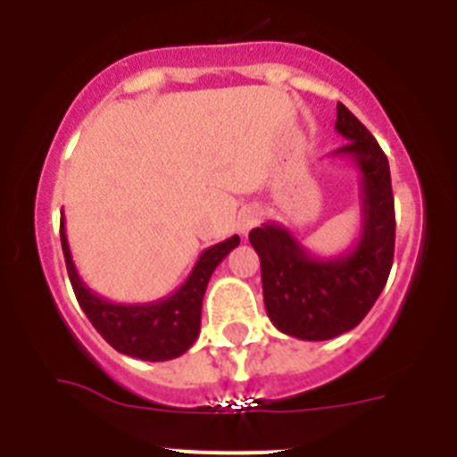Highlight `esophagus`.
I'll list each match as a JSON object with an SVG mask.
<instances>
[{
    "instance_id": "1",
    "label": "esophagus",
    "mask_w": 457,
    "mask_h": 457,
    "mask_svg": "<svg viewBox=\"0 0 457 457\" xmlns=\"http://www.w3.org/2000/svg\"><path fill=\"white\" fill-rule=\"evenodd\" d=\"M261 217H263V210L258 208V205H245V208L237 212V231H240L242 236H247L253 226H258Z\"/></svg>"
}]
</instances>
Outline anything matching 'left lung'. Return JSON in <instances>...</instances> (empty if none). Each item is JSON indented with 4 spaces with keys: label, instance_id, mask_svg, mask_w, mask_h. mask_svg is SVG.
Returning <instances> with one entry per match:
<instances>
[{
    "label": "left lung",
    "instance_id": "left-lung-1",
    "mask_svg": "<svg viewBox=\"0 0 457 457\" xmlns=\"http://www.w3.org/2000/svg\"><path fill=\"white\" fill-rule=\"evenodd\" d=\"M337 132L348 139L334 151L361 173V233L337 258L311 256L281 224L249 233L261 258L263 300L278 332L302 341L341 337L364 320L389 278L395 245V212L389 160L375 137L345 104H337Z\"/></svg>",
    "mask_w": 457,
    "mask_h": 457
}]
</instances>
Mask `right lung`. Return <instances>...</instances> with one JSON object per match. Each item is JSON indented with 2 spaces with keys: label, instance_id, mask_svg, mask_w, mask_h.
Masks as SVG:
<instances>
[{
  "label": "right lung",
  "instance_id": "right-lung-1",
  "mask_svg": "<svg viewBox=\"0 0 457 457\" xmlns=\"http://www.w3.org/2000/svg\"><path fill=\"white\" fill-rule=\"evenodd\" d=\"M237 245L240 237L233 236L205 249L189 272L187 281L164 300L148 302V304H114L91 293V288L79 278L62 220L63 258L79 306L112 348L144 361H169L192 348L199 337L201 304L210 277Z\"/></svg>",
  "mask_w": 457,
  "mask_h": 457
}]
</instances>
